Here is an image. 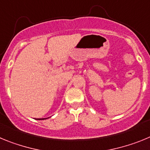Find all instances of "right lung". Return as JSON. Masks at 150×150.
I'll list each match as a JSON object with an SVG mask.
<instances>
[{"mask_svg": "<svg viewBox=\"0 0 150 150\" xmlns=\"http://www.w3.org/2000/svg\"><path fill=\"white\" fill-rule=\"evenodd\" d=\"M40 120H41V119H40ZM42 120H45V119H42Z\"/></svg>", "mask_w": 150, "mask_h": 150, "instance_id": "right-lung-1", "label": "right lung"}]
</instances>
